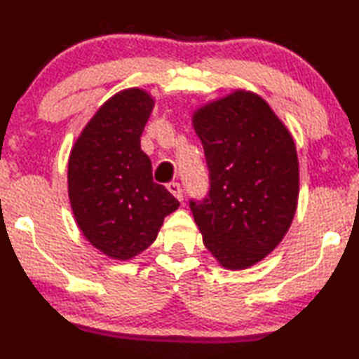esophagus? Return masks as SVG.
I'll return each instance as SVG.
<instances>
[{"mask_svg":"<svg viewBox=\"0 0 359 359\" xmlns=\"http://www.w3.org/2000/svg\"><path fill=\"white\" fill-rule=\"evenodd\" d=\"M166 188H168L170 193L173 194L176 199L183 201V188H181L180 183H176V181H171V183H168V186H166Z\"/></svg>","mask_w":359,"mask_h":359,"instance_id":"esophagus-1","label":"esophagus"}]
</instances>
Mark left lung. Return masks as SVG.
<instances>
[{
    "instance_id": "1",
    "label": "left lung",
    "mask_w": 359,
    "mask_h": 359,
    "mask_svg": "<svg viewBox=\"0 0 359 359\" xmlns=\"http://www.w3.org/2000/svg\"><path fill=\"white\" fill-rule=\"evenodd\" d=\"M193 124L209 171L208 194L189 199L194 222L222 266L248 268L278 247L296 214V145L253 93L235 91L201 107Z\"/></svg>"
}]
</instances>
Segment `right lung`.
Masks as SVG:
<instances>
[{
    "mask_svg": "<svg viewBox=\"0 0 359 359\" xmlns=\"http://www.w3.org/2000/svg\"><path fill=\"white\" fill-rule=\"evenodd\" d=\"M154 100L139 88L117 93L78 137L68 160V196L78 227L97 250L129 259L156 238L178 199L155 183L140 135Z\"/></svg>",
    "mask_w": 359,
    "mask_h": 359,
    "instance_id": "obj_1",
    "label": "right lung"
}]
</instances>
